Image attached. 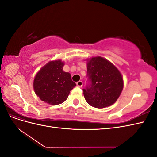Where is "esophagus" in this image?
<instances>
[{
	"label": "esophagus",
	"mask_w": 157,
	"mask_h": 157,
	"mask_svg": "<svg viewBox=\"0 0 157 157\" xmlns=\"http://www.w3.org/2000/svg\"><path fill=\"white\" fill-rule=\"evenodd\" d=\"M77 85L78 87H82L83 85V82H82V81H81V80H80V81H78L77 82Z\"/></svg>",
	"instance_id": "esophagus-1"
}]
</instances>
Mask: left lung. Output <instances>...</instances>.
<instances>
[{
  "label": "left lung",
  "mask_w": 157,
  "mask_h": 157,
  "mask_svg": "<svg viewBox=\"0 0 157 157\" xmlns=\"http://www.w3.org/2000/svg\"><path fill=\"white\" fill-rule=\"evenodd\" d=\"M87 77L82 90L89 105L102 109L115 103L122 91L123 79L115 65L101 57L92 58L88 60Z\"/></svg>",
  "instance_id": "1"
}]
</instances>
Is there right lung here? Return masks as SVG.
<instances>
[{
	"mask_svg": "<svg viewBox=\"0 0 157 157\" xmlns=\"http://www.w3.org/2000/svg\"><path fill=\"white\" fill-rule=\"evenodd\" d=\"M64 63L61 60L52 61L44 65L36 75L33 88L42 101L52 105H59L68 98L76 84L69 73L64 72Z\"/></svg>",
	"mask_w": 157,
	"mask_h": 157,
	"instance_id": "right-lung-1",
	"label": "right lung"
}]
</instances>
